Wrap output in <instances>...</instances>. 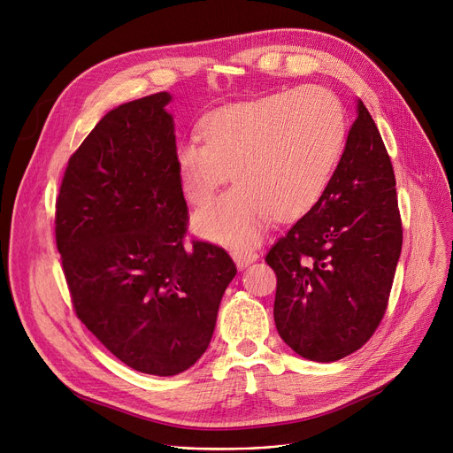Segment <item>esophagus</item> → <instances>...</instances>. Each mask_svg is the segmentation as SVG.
I'll use <instances>...</instances> for the list:
<instances>
[{
    "mask_svg": "<svg viewBox=\"0 0 453 453\" xmlns=\"http://www.w3.org/2000/svg\"><path fill=\"white\" fill-rule=\"evenodd\" d=\"M232 257H234V261H235V265H237V269H247L250 263H254L256 259H257V254L254 252V250H247V249H242V250H234L232 252Z\"/></svg>",
    "mask_w": 453,
    "mask_h": 453,
    "instance_id": "1",
    "label": "esophagus"
}]
</instances>
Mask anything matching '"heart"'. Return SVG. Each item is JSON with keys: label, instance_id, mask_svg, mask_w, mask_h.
Listing matches in <instances>:
<instances>
[{"label": "heart", "instance_id": "b5f03b06", "mask_svg": "<svg viewBox=\"0 0 453 453\" xmlns=\"http://www.w3.org/2000/svg\"><path fill=\"white\" fill-rule=\"evenodd\" d=\"M199 139L177 148L184 197L204 204L228 179L235 184L194 216L201 235L254 243L263 223L292 219L322 196L338 163L348 117L326 88L305 86L206 115Z\"/></svg>", "mask_w": 453, "mask_h": 453}]
</instances>
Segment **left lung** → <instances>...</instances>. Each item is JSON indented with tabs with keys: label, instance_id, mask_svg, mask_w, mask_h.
Wrapping results in <instances>:
<instances>
[{
	"label": "left lung",
	"instance_id": "obj_1",
	"mask_svg": "<svg viewBox=\"0 0 453 453\" xmlns=\"http://www.w3.org/2000/svg\"><path fill=\"white\" fill-rule=\"evenodd\" d=\"M403 249L395 173L362 102L322 197L265 256L276 273L274 322L300 357L334 362L373 336Z\"/></svg>",
	"mask_w": 453,
	"mask_h": 453
}]
</instances>
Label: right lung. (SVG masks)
Instances as JSON below:
<instances>
[{
    "mask_svg": "<svg viewBox=\"0 0 453 453\" xmlns=\"http://www.w3.org/2000/svg\"><path fill=\"white\" fill-rule=\"evenodd\" d=\"M165 91L119 105L69 157L55 235L73 311L141 373L194 365L237 274L223 247L186 243L188 206Z\"/></svg>",
    "mask_w": 453,
    "mask_h": 453,
    "instance_id": "add662e5",
    "label": "right lung"
}]
</instances>
